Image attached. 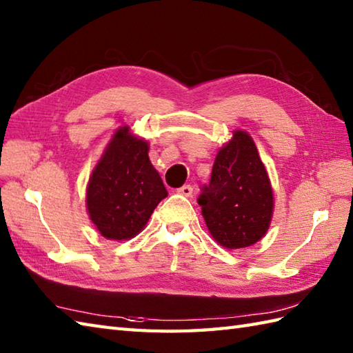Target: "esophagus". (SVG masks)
I'll return each instance as SVG.
<instances>
[{"label": "esophagus", "instance_id": "1", "mask_svg": "<svg viewBox=\"0 0 353 353\" xmlns=\"http://www.w3.org/2000/svg\"><path fill=\"white\" fill-rule=\"evenodd\" d=\"M177 192L182 194V196H185V197H191L192 196V186L191 185H183L177 190Z\"/></svg>", "mask_w": 353, "mask_h": 353}]
</instances>
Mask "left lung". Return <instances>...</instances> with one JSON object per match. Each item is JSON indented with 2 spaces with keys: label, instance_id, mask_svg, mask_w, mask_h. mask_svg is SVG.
Returning <instances> with one entry per match:
<instances>
[{
  "label": "left lung",
  "instance_id": "obj_1",
  "mask_svg": "<svg viewBox=\"0 0 353 353\" xmlns=\"http://www.w3.org/2000/svg\"><path fill=\"white\" fill-rule=\"evenodd\" d=\"M197 199L211 235L223 247L239 249L265 235L273 214V191L253 139L234 133L215 157L209 185Z\"/></svg>",
  "mask_w": 353,
  "mask_h": 353
}]
</instances>
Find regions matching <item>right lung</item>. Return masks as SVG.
<instances>
[{"mask_svg":"<svg viewBox=\"0 0 353 353\" xmlns=\"http://www.w3.org/2000/svg\"><path fill=\"white\" fill-rule=\"evenodd\" d=\"M167 196L147 142L133 138L129 127L119 129L89 179L88 212L97 229L109 239H129Z\"/></svg>","mask_w":353,"mask_h":353,"instance_id":"add662e5","label":"right lung"}]
</instances>
